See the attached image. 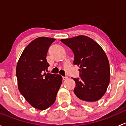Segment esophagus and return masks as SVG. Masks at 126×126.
<instances>
[{"label":"esophagus","mask_w":126,"mask_h":126,"mask_svg":"<svg viewBox=\"0 0 126 126\" xmlns=\"http://www.w3.org/2000/svg\"><path fill=\"white\" fill-rule=\"evenodd\" d=\"M62 79H63V80H66L67 79H68V77H67V76H63V77H62Z\"/></svg>","instance_id":"obj_1"}]
</instances>
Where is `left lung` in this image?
<instances>
[{
	"instance_id": "left-lung-1",
	"label": "left lung",
	"mask_w": 126,
	"mask_h": 126,
	"mask_svg": "<svg viewBox=\"0 0 126 126\" xmlns=\"http://www.w3.org/2000/svg\"><path fill=\"white\" fill-rule=\"evenodd\" d=\"M60 41L72 50L74 64L80 67V78H72L76 98L82 104L91 105L104 96L110 82L107 57L99 44L88 36L80 35Z\"/></svg>"
}]
</instances>
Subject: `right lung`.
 I'll list each match as a JSON object with an SVG mask.
<instances>
[{"label": "right lung", "instance_id": "add662e5", "mask_svg": "<svg viewBox=\"0 0 126 126\" xmlns=\"http://www.w3.org/2000/svg\"><path fill=\"white\" fill-rule=\"evenodd\" d=\"M55 40L47 37L33 40L24 50L16 67L20 93L32 106L40 110L54 104L62 85L60 75L45 72L49 66L47 54Z\"/></svg>", "mask_w": 126, "mask_h": 126}]
</instances>
